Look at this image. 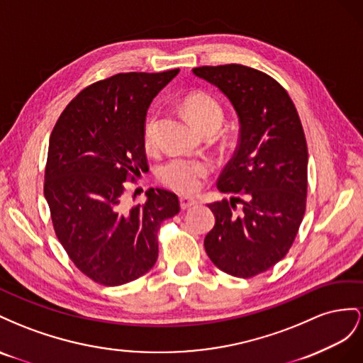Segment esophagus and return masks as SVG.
<instances>
[{
	"label": "esophagus",
	"instance_id": "obj_1",
	"mask_svg": "<svg viewBox=\"0 0 363 363\" xmlns=\"http://www.w3.org/2000/svg\"><path fill=\"white\" fill-rule=\"evenodd\" d=\"M179 203H181L182 210H189V208H191V206L198 203V201H196L194 198H187V196H182V198L179 199Z\"/></svg>",
	"mask_w": 363,
	"mask_h": 363
}]
</instances>
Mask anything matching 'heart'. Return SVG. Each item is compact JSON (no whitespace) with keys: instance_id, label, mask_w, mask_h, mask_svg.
<instances>
[{"instance_id":"obj_1","label":"heart","mask_w":363,"mask_h":363,"mask_svg":"<svg viewBox=\"0 0 363 363\" xmlns=\"http://www.w3.org/2000/svg\"><path fill=\"white\" fill-rule=\"evenodd\" d=\"M184 108L193 121L203 132L208 129H219L223 121V111L214 97L205 92H194L184 100ZM157 124L158 117L150 112L143 123L141 140L143 146L147 152L157 147ZM213 172V164L205 158H189V157H172L158 169V181L173 191L182 194L196 193L206 176Z\"/></svg>"}]
</instances>
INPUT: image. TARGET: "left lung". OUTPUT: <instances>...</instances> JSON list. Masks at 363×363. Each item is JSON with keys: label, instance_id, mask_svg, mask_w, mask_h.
Listing matches in <instances>:
<instances>
[{"label": "left lung", "instance_id": "obj_1", "mask_svg": "<svg viewBox=\"0 0 363 363\" xmlns=\"http://www.w3.org/2000/svg\"><path fill=\"white\" fill-rule=\"evenodd\" d=\"M193 72L230 99L240 121L239 146L217 181L233 198L210 203L216 225L205 251L220 271L251 278L283 260L303 222L308 157L303 124L287 91L263 71L226 64Z\"/></svg>", "mask_w": 363, "mask_h": 363}]
</instances>
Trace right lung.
<instances>
[{
    "mask_svg": "<svg viewBox=\"0 0 363 363\" xmlns=\"http://www.w3.org/2000/svg\"><path fill=\"white\" fill-rule=\"evenodd\" d=\"M120 72L72 99L51 132L44 194L56 237L92 281L120 286L153 267L158 231L179 213V199L161 189L146 203H124L126 182L149 169L141 130L153 97L178 74Z\"/></svg>",
    "mask_w": 363,
    "mask_h": 363,
    "instance_id": "right-lung-1",
    "label": "right lung"
}]
</instances>
